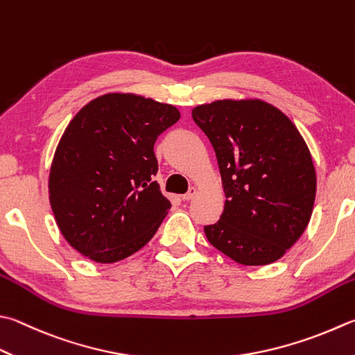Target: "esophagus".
<instances>
[{
	"label": "esophagus",
	"mask_w": 355,
	"mask_h": 355,
	"mask_svg": "<svg viewBox=\"0 0 355 355\" xmlns=\"http://www.w3.org/2000/svg\"><path fill=\"white\" fill-rule=\"evenodd\" d=\"M196 193H198V189L196 187H190V190L185 193V195H182L180 198H182V200H190V199H193L196 196Z\"/></svg>",
	"instance_id": "34e87169"
}]
</instances>
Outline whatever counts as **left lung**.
<instances>
[{
    "label": "left lung",
    "mask_w": 355,
    "mask_h": 355,
    "mask_svg": "<svg viewBox=\"0 0 355 355\" xmlns=\"http://www.w3.org/2000/svg\"><path fill=\"white\" fill-rule=\"evenodd\" d=\"M216 153L224 211L209 243L243 266L275 263L311 220L317 176L311 151L284 112L258 98L216 100L191 111Z\"/></svg>",
    "instance_id": "1"
}]
</instances>
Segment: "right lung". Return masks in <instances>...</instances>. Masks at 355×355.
I'll return each instance as SVG.
<instances>
[{"mask_svg": "<svg viewBox=\"0 0 355 355\" xmlns=\"http://www.w3.org/2000/svg\"><path fill=\"white\" fill-rule=\"evenodd\" d=\"M173 105L136 94L100 96L66 126L49 173V200L64 239L100 264L128 258L170 210L155 144L175 125Z\"/></svg>", "mask_w": 355, "mask_h": 355, "instance_id": "right-lung-1", "label": "right lung"}]
</instances>
